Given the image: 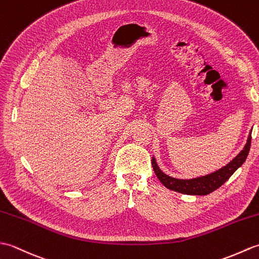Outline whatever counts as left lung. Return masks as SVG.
Wrapping results in <instances>:
<instances>
[{"mask_svg":"<svg viewBox=\"0 0 259 259\" xmlns=\"http://www.w3.org/2000/svg\"><path fill=\"white\" fill-rule=\"evenodd\" d=\"M250 142H251V133L249 134L248 140L243 150L240 151L239 155L233 159L227 166L219 169L218 171L212 172L210 175L203 176L200 178L190 179V180H181L171 178L169 176L164 175L160 169L158 168L155 159H152V168L155 170V174L160 180V183L166 187V188L180 192V194L185 195H198V196H205L210 194V192L218 189L219 187L223 186L226 181L232 177V175L237 170L241 164L246 160L247 156L250 149Z\"/></svg>","mask_w":259,"mask_h":259,"instance_id":"left-lung-1","label":"left lung"}]
</instances>
